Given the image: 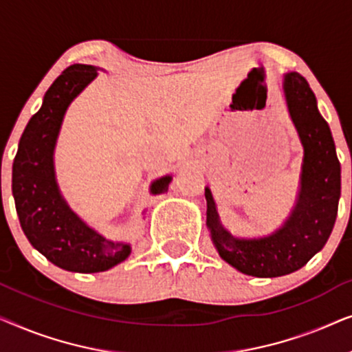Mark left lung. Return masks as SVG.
Wrapping results in <instances>:
<instances>
[{
    "mask_svg": "<svg viewBox=\"0 0 352 352\" xmlns=\"http://www.w3.org/2000/svg\"><path fill=\"white\" fill-rule=\"evenodd\" d=\"M282 91L302 146L300 194L282 228L261 237H239L221 223L210 187H205L206 228L216 252L239 272L280 277L301 269L325 247L333 230L341 195V166L329 123L305 76L288 72Z\"/></svg>",
    "mask_w": 352,
    "mask_h": 352,
    "instance_id": "8db88e82",
    "label": "left lung"
}]
</instances>
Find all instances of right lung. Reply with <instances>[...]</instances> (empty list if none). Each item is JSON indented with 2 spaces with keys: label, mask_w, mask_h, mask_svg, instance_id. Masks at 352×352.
<instances>
[{
  "label": "right lung",
  "mask_w": 352,
  "mask_h": 352,
  "mask_svg": "<svg viewBox=\"0 0 352 352\" xmlns=\"http://www.w3.org/2000/svg\"><path fill=\"white\" fill-rule=\"evenodd\" d=\"M98 75V67L75 64L57 76L23 129L12 165V195L23 234L43 256L70 272L109 271L131 254V243L104 237L70 208L56 177L54 151L67 110ZM171 179L158 177L148 192L165 194Z\"/></svg>",
  "instance_id": "1"
}]
</instances>
